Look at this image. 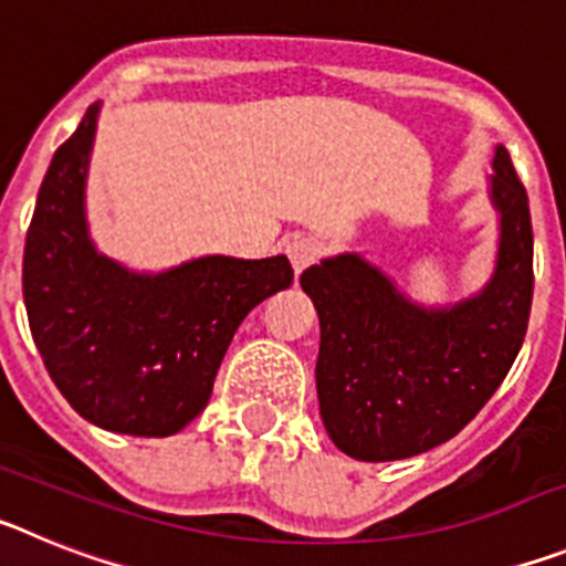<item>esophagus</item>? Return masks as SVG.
Segmentation results:
<instances>
[{
	"label": "esophagus",
	"mask_w": 566,
	"mask_h": 566,
	"mask_svg": "<svg viewBox=\"0 0 566 566\" xmlns=\"http://www.w3.org/2000/svg\"><path fill=\"white\" fill-rule=\"evenodd\" d=\"M286 254L292 260L294 272H303V269L312 266L314 260L323 254V247H319V240L312 238V234H297V238H292L286 243Z\"/></svg>",
	"instance_id": "34e87169"
}]
</instances>
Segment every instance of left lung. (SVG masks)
Masks as SVG:
<instances>
[{"label":"left lung","instance_id":"8db88e82","mask_svg":"<svg viewBox=\"0 0 566 566\" xmlns=\"http://www.w3.org/2000/svg\"><path fill=\"white\" fill-rule=\"evenodd\" d=\"M502 212L496 274L479 297L422 312L357 254L300 274L319 317V417L339 451L391 462L457 437L484 408L527 334L533 223L527 189L504 147L493 158Z\"/></svg>","mask_w":566,"mask_h":566}]
</instances>
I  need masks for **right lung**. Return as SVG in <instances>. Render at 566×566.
Here are the masks:
<instances>
[{
	"label": "right lung",
	"instance_id": "right-lung-1",
	"mask_svg": "<svg viewBox=\"0 0 566 566\" xmlns=\"http://www.w3.org/2000/svg\"><path fill=\"white\" fill-rule=\"evenodd\" d=\"M98 104L56 149L24 240L22 294L33 343L73 411L104 431L172 437L207 408L249 312L294 280L283 254L201 258L142 277L96 254L84 172Z\"/></svg>",
	"mask_w": 566,
	"mask_h": 566
}]
</instances>
